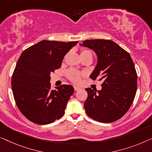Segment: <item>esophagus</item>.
Masks as SVG:
<instances>
[{"mask_svg":"<svg viewBox=\"0 0 152 152\" xmlns=\"http://www.w3.org/2000/svg\"><path fill=\"white\" fill-rule=\"evenodd\" d=\"M74 88L75 91H78V90H79V89H81L80 87H78V86H74Z\"/></svg>","mask_w":152,"mask_h":152,"instance_id":"esophagus-1","label":"esophagus"}]
</instances>
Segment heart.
Returning <instances> with one entry per match:
<instances>
[{
    "mask_svg": "<svg viewBox=\"0 0 152 152\" xmlns=\"http://www.w3.org/2000/svg\"><path fill=\"white\" fill-rule=\"evenodd\" d=\"M81 56L85 55V54H91V52L89 50H83L81 52ZM84 75V74L81 73V72L77 71L76 69H71L68 70L67 72V78L69 79L72 82L74 83H80L81 81V76Z\"/></svg>",
    "mask_w": 152,
    "mask_h": 152,
    "instance_id": "1",
    "label": "heart"
}]
</instances>
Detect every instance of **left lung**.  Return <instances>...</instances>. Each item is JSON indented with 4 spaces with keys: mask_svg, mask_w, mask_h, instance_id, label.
Returning a JSON list of instances; mask_svg holds the SVG:
<instances>
[{
    "mask_svg": "<svg viewBox=\"0 0 152 152\" xmlns=\"http://www.w3.org/2000/svg\"><path fill=\"white\" fill-rule=\"evenodd\" d=\"M81 46L90 48L98 62L90 78L102 80L100 90L87 88L84 107L87 114L100 123H112L129 110L137 90V74L129 53L110 40L83 41Z\"/></svg>",
    "mask_w": 152,
    "mask_h": 152,
    "instance_id": "8db88e82",
    "label": "left lung"
}]
</instances>
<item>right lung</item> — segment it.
Returning a JSON list of instances; mask_svg holds the SVG:
<instances>
[{
  "mask_svg": "<svg viewBox=\"0 0 152 152\" xmlns=\"http://www.w3.org/2000/svg\"><path fill=\"white\" fill-rule=\"evenodd\" d=\"M78 41L42 40L21 54L12 77L13 95L20 112L34 123L47 125L61 118L74 89L62 85L51 89L50 74L61 67Z\"/></svg>",
  "mask_w": 152,
  "mask_h": 152,
  "instance_id": "obj_1",
  "label": "right lung"
}]
</instances>
